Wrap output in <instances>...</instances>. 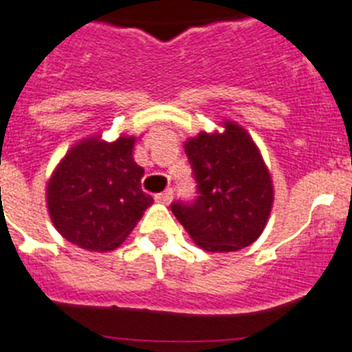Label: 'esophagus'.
<instances>
[{
	"label": "esophagus",
	"instance_id": "1",
	"mask_svg": "<svg viewBox=\"0 0 352 352\" xmlns=\"http://www.w3.org/2000/svg\"><path fill=\"white\" fill-rule=\"evenodd\" d=\"M154 199H156L157 203L168 205V203L173 199V191H172V189H166V191H163V192H160V195L154 196Z\"/></svg>",
	"mask_w": 352,
	"mask_h": 352
}]
</instances>
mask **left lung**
Returning <instances> with one entry per match:
<instances>
[{
    "label": "left lung",
    "instance_id": "1",
    "mask_svg": "<svg viewBox=\"0 0 352 352\" xmlns=\"http://www.w3.org/2000/svg\"><path fill=\"white\" fill-rule=\"evenodd\" d=\"M224 133L201 131L187 140L196 180L192 201H173L172 212L206 252H234L252 245L271 213V175L250 135L232 121Z\"/></svg>",
    "mask_w": 352,
    "mask_h": 352
}]
</instances>
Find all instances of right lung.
<instances>
[{
	"mask_svg": "<svg viewBox=\"0 0 352 352\" xmlns=\"http://www.w3.org/2000/svg\"><path fill=\"white\" fill-rule=\"evenodd\" d=\"M133 137L88 139L72 147L48 180L52 222L72 245L114 250L135 228L153 196L142 191L144 168L133 161Z\"/></svg>",
	"mask_w": 352,
	"mask_h": 352,
	"instance_id": "obj_1",
	"label": "right lung"
}]
</instances>
